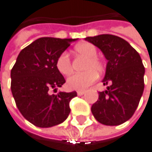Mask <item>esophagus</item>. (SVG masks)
<instances>
[{
  "label": "esophagus",
  "mask_w": 152,
  "mask_h": 152,
  "mask_svg": "<svg viewBox=\"0 0 152 152\" xmlns=\"http://www.w3.org/2000/svg\"><path fill=\"white\" fill-rule=\"evenodd\" d=\"M85 93H86L85 90H78V91H77V95H78V96H82V95H84Z\"/></svg>",
  "instance_id": "1"
}]
</instances>
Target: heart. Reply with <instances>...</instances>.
<instances>
[{
	"instance_id": "heart-1",
	"label": "heart",
	"mask_w": 152,
	"mask_h": 152,
	"mask_svg": "<svg viewBox=\"0 0 152 152\" xmlns=\"http://www.w3.org/2000/svg\"><path fill=\"white\" fill-rule=\"evenodd\" d=\"M75 55L86 58L83 64V73L73 75L67 79V86L74 90H85L97 79V74H102L105 70L104 63L99 59L96 47L90 43H82L74 48ZM57 70L64 75H69L73 72L71 60L67 54L64 53L56 59Z\"/></svg>"
}]
</instances>
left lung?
<instances>
[{"label": "left lung", "mask_w": 152, "mask_h": 152, "mask_svg": "<svg viewBox=\"0 0 152 152\" xmlns=\"http://www.w3.org/2000/svg\"><path fill=\"white\" fill-rule=\"evenodd\" d=\"M107 60L104 85L91 111L99 123L118 126L129 120L137 109L144 90L145 68L138 52L127 41L112 34L86 37Z\"/></svg>", "instance_id": "left-lung-1"}]
</instances>
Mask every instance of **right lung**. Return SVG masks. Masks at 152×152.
Instances as JSON below:
<instances>
[{
    "label": "right lung",
    "instance_id": "obj_1",
    "mask_svg": "<svg viewBox=\"0 0 152 152\" xmlns=\"http://www.w3.org/2000/svg\"><path fill=\"white\" fill-rule=\"evenodd\" d=\"M75 39L42 37L23 48L11 70V89L16 106L29 122L49 128L65 121L70 113V100L77 92L49 91L66 83L56 63Z\"/></svg>",
    "mask_w": 152,
    "mask_h": 152
}]
</instances>
